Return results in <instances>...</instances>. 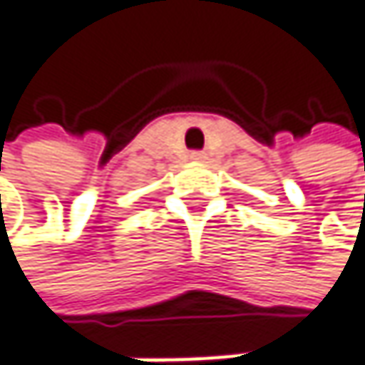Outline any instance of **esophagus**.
I'll list each match as a JSON object with an SVG mask.
<instances>
[{
	"label": "esophagus",
	"mask_w": 365,
	"mask_h": 365,
	"mask_svg": "<svg viewBox=\"0 0 365 365\" xmlns=\"http://www.w3.org/2000/svg\"><path fill=\"white\" fill-rule=\"evenodd\" d=\"M190 160H192V163H205V160H207V154H202V152H192V154H190Z\"/></svg>",
	"instance_id": "obj_1"
}]
</instances>
